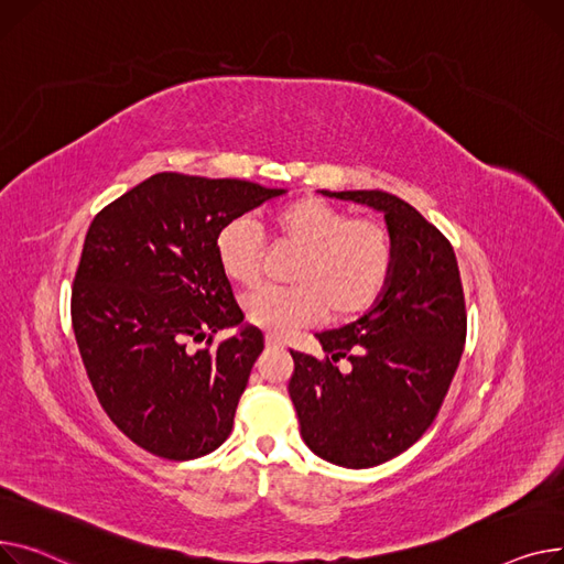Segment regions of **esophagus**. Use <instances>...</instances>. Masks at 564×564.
<instances>
[{"instance_id":"obj_1","label":"esophagus","mask_w":564,"mask_h":564,"mask_svg":"<svg viewBox=\"0 0 564 564\" xmlns=\"http://www.w3.org/2000/svg\"><path fill=\"white\" fill-rule=\"evenodd\" d=\"M280 346H282V339H280L278 335L269 333V335H267V348H280Z\"/></svg>"}]
</instances>
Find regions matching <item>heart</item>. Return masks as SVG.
Listing matches in <instances>:
<instances>
[{
	"label": "heart",
	"instance_id": "obj_1",
	"mask_svg": "<svg viewBox=\"0 0 564 564\" xmlns=\"http://www.w3.org/2000/svg\"><path fill=\"white\" fill-rule=\"evenodd\" d=\"M267 235L278 250H297L289 289H257L243 297L248 323L289 335L321 321H350L382 295L393 271L391 229L376 216H352L321 197H295L267 216ZM223 275L239 286L261 280L267 248L250 216L227 220L216 237Z\"/></svg>",
	"mask_w": 564,
	"mask_h": 564
}]
</instances>
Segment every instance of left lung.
I'll return each mask as SVG.
<instances>
[{"instance_id":"left-lung-1","label":"left lung","mask_w":564,"mask_h":564,"mask_svg":"<svg viewBox=\"0 0 564 564\" xmlns=\"http://www.w3.org/2000/svg\"><path fill=\"white\" fill-rule=\"evenodd\" d=\"M323 195L384 212L393 271L371 312L316 335L323 359L291 350L289 395L318 457L369 469L408 451L440 414L467 341L465 291L451 241L401 197Z\"/></svg>"}]
</instances>
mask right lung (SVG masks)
Segmentation results:
<instances>
[{
	"mask_svg": "<svg viewBox=\"0 0 564 564\" xmlns=\"http://www.w3.org/2000/svg\"><path fill=\"white\" fill-rule=\"evenodd\" d=\"M246 180L156 173L99 212L73 284V329L99 405L152 455L193 459L231 433L259 327L212 348L243 312L216 259L220 227L282 195ZM191 340L208 341L191 351Z\"/></svg>",
	"mask_w": 564,
	"mask_h": 564,
	"instance_id": "right-lung-1",
	"label": "right lung"
}]
</instances>
